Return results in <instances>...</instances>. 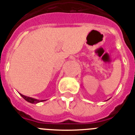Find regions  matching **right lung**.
<instances>
[{
	"label": "right lung",
	"instance_id": "right-lung-1",
	"mask_svg": "<svg viewBox=\"0 0 135 135\" xmlns=\"http://www.w3.org/2000/svg\"><path fill=\"white\" fill-rule=\"evenodd\" d=\"M22 97L26 101H27V102H29V103H39V102H41V101H45L46 100H38V99H36L34 98H32V97H27V96H25V95H23L22 94H20Z\"/></svg>",
	"mask_w": 135,
	"mask_h": 135
}]
</instances>
